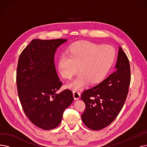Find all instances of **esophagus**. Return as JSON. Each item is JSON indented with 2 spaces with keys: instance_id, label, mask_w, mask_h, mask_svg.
Segmentation results:
<instances>
[{
  "instance_id": "1",
  "label": "esophagus",
  "mask_w": 147,
  "mask_h": 147,
  "mask_svg": "<svg viewBox=\"0 0 147 147\" xmlns=\"http://www.w3.org/2000/svg\"><path fill=\"white\" fill-rule=\"evenodd\" d=\"M73 95L75 99H78L80 98V93L78 92V91H74Z\"/></svg>"
}]
</instances>
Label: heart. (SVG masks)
Here are the masks:
<instances>
[{"mask_svg":"<svg viewBox=\"0 0 147 147\" xmlns=\"http://www.w3.org/2000/svg\"><path fill=\"white\" fill-rule=\"evenodd\" d=\"M116 52L109 45L101 46L89 42L74 44L69 54H62L58 61V69L62 77L70 78L78 70V74L67 84L73 90H80L90 81L102 80L113 65Z\"/></svg>","mask_w":147,"mask_h":147,"instance_id":"obj_1","label":"heart"}]
</instances>
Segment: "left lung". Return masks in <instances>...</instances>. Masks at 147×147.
<instances>
[{
  "instance_id": "obj_1",
  "label": "left lung",
  "mask_w": 147,
  "mask_h": 147,
  "mask_svg": "<svg viewBox=\"0 0 147 147\" xmlns=\"http://www.w3.org/2000/svg\"><path fill=\"white\" fill-rule=\"evenodd\" d=\"M115 72L101 83L86 90L81 98L86 104L81 119L90 129L107 127L118 115L125 102L131 74L128 57L119 46Z\"/></svg>"
}]
</instances>
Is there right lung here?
<instances>
[{
  "label": "right lung",
  "mask_w": 147,
  "mask_h": 147,
  "mask_svg": "<svg viewBox=\"0 0 147 147\" xmlns=\"http://www.w3.org/2000/svg\"><path fill=\"white\" fill-rule=\"evenodd\" d=\"M67 39H34L20 55L17 68V92L25 113L43 130L60 124L64 111L74 101L72 91L56 92L62 86L54 63L57 48Z\"/></svg>",
  "instance_id": "add662e5"
}]
</instances>
